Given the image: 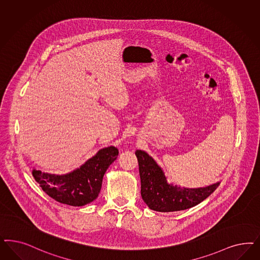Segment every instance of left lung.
Listing matches in <instances>:
<instances>
[{"label": "left lung", "instance_id": "1", "mask_svg": "<svg viewBox=\"0 0 260 260\" xmlns=\"http://www.w3.org/2000/svg\"><path fill=\"white\" fill-rule=\"evenodd\" d=\"M141 176V194L151 210L171 212L187 210L200 204L218 187L220 183L200 188H184L168 184L161 168L150 156L136 151Z\"/></svg>", "mask_w": 260, "mask_h": 260}]
</instances>
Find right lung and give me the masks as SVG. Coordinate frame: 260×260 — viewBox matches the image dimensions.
<instances>
[{
	"label": "right lung",
	"instance_id": "obj_1",
	"mask_svg": "<svg viewBox=\"0 0 260 260\" xmlns=\"http://www.w3.org/2000/svg\"><path fill=\"white\" fill-rule=\"evenodd\" d=\"M114 146L103 148L83 166L66 175H52L32 169L34 180L52 199L61 204L81 207L95 200L101 192L102 179L110 165L117 159Z\"/></svg>",
	"mask_w": 260,
	"mask_h": 260
}]
</instances>
